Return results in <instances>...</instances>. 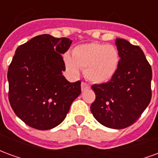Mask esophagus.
<instances>
[{"instance_id": "obj_1", "label": "esophagus", "mask_w": 158, "mask_h": 158, "mask_svg": "<svg viewBox=\"0 0 158 158\" xmlns=\"http://www.w3.org/2000/svg\"><path fill=\"white\" fill-rule=\"evenodd\" d=\"M90 88V86L85 82H82L81 83V89H82V91H85L87 89H89Z\"/></svg>"}]
</instances>
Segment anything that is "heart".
Returning <instances> with one entry per match:
<instances>
[{
  "label": "heart",
  "instance_id": "b5f03b06",
  "mask_svg": "<svg viewBox=\"0 0 158 158\" xmlns=\"http://www.w3.org/2000/svg\"><path fill=\"white\" fill-rule=\"evenodd\" d=\"M67 71L78 75L79 69H84L85 76L89 81L102 84L109 81L115 75L120 62L118 50L113 45L91 42L75 46L72 56H63Z\"/></svg>",
  "mask_w": 158,
  "mask_h": 158
}]
</instances>
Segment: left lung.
Masks as SVG:
<instances>
[{
	"instance_id": "1",
	"label": "left lung",
	"mask_w": 158,
	"mask_h": 158,
	"mask_svg": "<svg viewBox=\"0 0 158 158\" xmlns=\"http://www.w3.org/2000/svg\"><path fill=\"white\" fill-rule=\"evenodd\" d=\"M118 69L108 82L94 85L96 100L90 106L95 118L115 129L129 127L149 105L152 71L143 51L123 39H116Z\"/></svg>"
}]
</instances>
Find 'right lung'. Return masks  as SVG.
Wrapping results in <instances>:
<instances>
[{
    "instance_id": "right-lung-1",
    "label": "right lung",
    "mask_w": 158,
    "mask_h": 158,
    "mask_svg": "<svg viewBox=\"0 0 158 158\" xmlns=\"http://www.w3.org/2000/svg\"><path fill=\"white\" fill-rule=\"evenodd\" d=\"M71 43L68 38L40 35L16 50L7 72L9 102L16 115L34 129L60 124L81 93V81L70 83L62 75L61 54Z\"/></svg>"
}]
</instances>
